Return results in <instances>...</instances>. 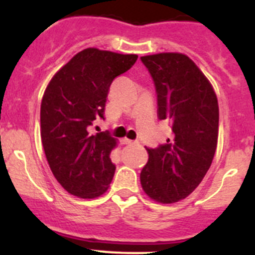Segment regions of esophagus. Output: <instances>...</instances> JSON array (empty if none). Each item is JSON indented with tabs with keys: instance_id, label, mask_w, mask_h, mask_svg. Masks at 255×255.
Masks as SVG:
<instances>
[{
	"instance_id": "obj_1",
	"label": "esophagus",
	"mask_w": 255,
	"mask_h": 255,
	"mask_svg": "<svg viewBox=\"0 0 255 255\" xmlns=\"http://www.w3.org/2000/svg\"><path fill=\"white\" fill-rule=\"evenodd\" d=\"M125 143L128 144V145H134V144H138V142H134V140H130V139H125Z\"/></svg>"
}]
</instances>
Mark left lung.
I'll return each instance as SVG.
<instances>
[{
  "label": "left lung",
  "mask_w": 255,
  "mask_h": 255,
  "mask_svg": "<svg viewBox=\"0 0 255 255\" xmlns=\"http://www.w3.org/2000/svg\"><path fill=\"white\" fill-rule=\"evenodd\" d=\"M154 81L159 120H168L173 137L146 148L148 163L140 173L146 195L160 204L189 196L200 185L217 148L218 102L206 76L180 53L140 58Z\"/></svg>",
  "instance_id": "8db88e82"
}]
</instances>
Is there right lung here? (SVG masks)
<instances>
[{
  "instance_id": "1",
  "label": "right lung",
  "mask_w": 255,
  "mask_h": 255,
  "mask_svg": "<svg viewBox=\"0 0 255 255\" xmlns=\"http://www.w3.org/2000/svg\"><path fill=\"white\" fill-rule=\"evenodd\" d=\"M137 59L87 48L49 82L40 106V135L51 173L69 194L95 199L109 189L116 170L110 154L117 142L107 130L91 134L89 129L105 120L113 80Z\"/></svg>"
}]
</instances>
